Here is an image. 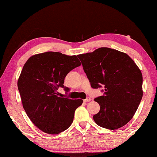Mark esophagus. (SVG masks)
<instances>
[{"label":"esophagus","mask_w":157,"mask_h":157,"mask_svg":"<svg viewBox=\"0 0 157 157\" xmlns=\"http://www.w3.org/2000/svg\"><path fill=\"white\" fill-rule=\"evenodd\" d=\"M90 100H91V99H90V97H86L85 99H84V102H89Z\"/></svg>","instance_id":"obj_1"}]
</instances>
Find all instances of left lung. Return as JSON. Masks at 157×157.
<instances>
[{"instance_id":"1","label":"left lung","mask_w":157,"mask_h":157,"mask_svg":"<svg viewBox=\"0 0 157 157\" xmlns=\"http://www.w3.org/2000/svg\"><path fill=\"white\" fill-rule=\"evenodd\" d=\"M93 89L104 86L102 96L95 99L100 105L93 120L98 126L116 130L133 117L140 104L142 75L126 54L109 48L77 56Z\"/></svg>"}]
</instances>
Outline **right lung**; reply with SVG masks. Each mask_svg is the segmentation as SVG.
Returning <instances> with one entry per match:
<instances>
[{"label": "right lung", "mask_w": 157, "mask_h": 157, "mask_svg": "<svg viewBox=\"0 0 157 157\" xmlns=\"http://www.w3.org/2000/svg\"><path fill=\"white\" fill-rule=\"evenodd\" d=\"M81 64L76 56L48 52L30 57L24 64L17 82L24 109L38 128L50 134L68 129L73 121L75 111L82 99L58 96V88L72 70Z\"/></svg>", "instance_id": "add662e5"}]
</instances>
